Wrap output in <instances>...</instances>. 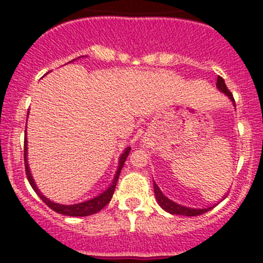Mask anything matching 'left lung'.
I'll list each match as a JSON object with an SVG mask.
<instances>
[{"mask_svg":"<svg viewBox=\"0 0 263 263\" xmlns=\"http://www.w3.org/2000/svg\"><path fill=\"white\" fill-rule=\"evenodd\" d=\"M216 86H217V89H219L221 92H224V94L227 95V97L229 98L230 100H232L233 104L235 105L234 98H233V94L229 91V89L227 87V85H225L224 79L220 78V76H217ZM154 192H155L156 201H158V203L160 205V208L163 209V210H165L166 213H169L172 215H183V216H197V215H201V214L206 213V211L211 210V209H213L215 206L214 205V206H211V208H206V209L185 208V206H182V205H179V203L173 202V201L169 200L168 197H165V196L163 195V192H161L160 188L158 187V184H156L155 182H154Z\"/></svg>","mask_w":263,"mask_h":263,"instance_id":"left-lung-1","label":"left lung"}]
</instances>
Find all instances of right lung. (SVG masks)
<instances>
[{"label":"right lung","mask_w":263,"mask_h":263,"mask_svg":"<svg viewBox=\"0 0 263 263\" xmlns=\"http://www.w3.org/2000/svg\"><path fill=\"white\" fill-rule=\"evenodd\" d=\"M81 57H84V55H81ZM76 60H78V58H76ZM73 61L75 60H72L71 62H73ZM28 115H29V112H28ZM129 150H131V147L124 148V151L121 154V156H119L118 169H117L116 176H115V178H113L112 183H110L109 187H108L104 192L100 193L99 196H97V197L90 198V200L84 201V202L75 203V205H61V203H55V202H53V201L48 200L46 196L42 195V192L38 190L35 182H34L33 177H31L30 169H29L28 156H26L28 155V140H26V137H25V141H24V161H25L26 177H28V181H29V183H30L31 187H33V190L36 192V195H38L39 197L42 198V201H43V202L46 203L48 208L52 209L53 211H55V213H58V214L67 215V216H89V215L99 213V211L102 210L104 206H107L108 203H109V201L112 200V196H113V193H115L119 173H121L122 168H123V164H124V161H126L127 156H128Z\"/></svg>","instance_id":"obj_1"}]
</instances>
